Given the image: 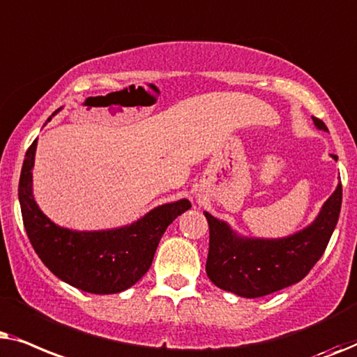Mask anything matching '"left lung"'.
<instances>
[{"instance_id": "1", "label": "left lung", "mask_w": 357, "mask_h": 357, "mask_svg": "<svg viewBox=\"0 0 357 357\" xmlns=\"http://www.w3.org/2000/svg\"><path fill=\"white\" fill-rule=\"evenodd\" d=\"M313 122L328 132L320 119L313 117ZM341 201L343 188L338 184L310 227L279 240L243 238L225 222L204 212L208 222V279L223 291L246 298L268 296L302 281L325 253L338 223Z\"/></svg>"}]
</instances>
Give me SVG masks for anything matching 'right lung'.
Segmentation results:
<instances>
[{
	"instance_id": "add662e5",
	"label": "right lung",
	"mask_w": 357,
	"mask_h": 357,
	"mask_svg": "<svg viewBox=\"0 0 357 357\" xmlns=\"http://www.w3.org/2000/svg\"><path fill=\"white\" fill-rule=\"evenodd\" d=\"M50 121V119H49ZM37 139L26 151L19 202L26 234L36 253L56 278L91 294H117L134 286L150 269L161 235L191 207L188 199L165 204L130 227L102 231H71L47 218L32 196Z\"/></svg>"
}]
</instances>
